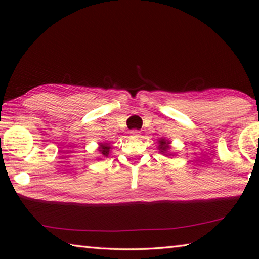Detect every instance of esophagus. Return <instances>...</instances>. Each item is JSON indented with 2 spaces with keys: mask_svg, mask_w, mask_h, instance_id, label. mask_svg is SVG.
I'll use <instances>...</instances> for the list:
<instances>
[{
  "mask_svg": "<svg viewBox=\"0 0 259 259\" xmlns=\"http://www.w3.org/2000/svg\"><path fill=\"white\" fill-rule=\"evenodd\" d=\"M130 135H131V137H134V138H138L139 136H140L138 130H131L130 131Z\"/></svg>",
  "mask_w": 259,
  "mask_h": 259,
  "instance_id": "34e87169",
  "label": "esophagus"
}]
</instances>
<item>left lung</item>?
Segmentation results:
<instances>
[{"instance_id": "obj_1", "label": "left lung", "mask_w": 259, "mask_h": 259, "mask_svg": "<svg viewBox=\"0 0 259 259\" xmlns=\"http://www.w3.org/2000/svg\"><path fill=\"white\" fill-rule=\"evenodd\" d=\"M159 143H160V145H159L160 152L162 153V154H165V153L168 152V150L170 148V146H169L170 142H169V140H165V139H160Z\"/></svg>"}]
</instances>
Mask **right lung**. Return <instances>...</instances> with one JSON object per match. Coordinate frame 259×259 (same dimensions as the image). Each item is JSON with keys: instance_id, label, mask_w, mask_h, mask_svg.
Here are the masks:
<instances>
[{"instance_id": "add662e5", "label": "right lung", "mask_w": 259, "mask_h": 259, "mask_svg": "<svg viewBox=\"0 0 259 259\" xmlns=\"http://www.w3.org/2000/svg\"><path fill=\"white\" fill-rule=\"evenodd\" d=\"M99 152L102 153V154L104 155V156H108V154H109V150H111V146L108 145L107 143H104V144H102L100 143L99 144Z\"/></svg>"}]
</instances>
